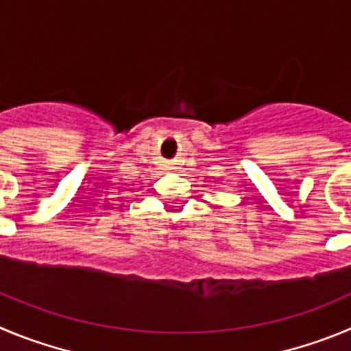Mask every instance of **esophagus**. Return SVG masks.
<instances>
[{
    "label": "esophagus",
    "instance_id": "esophagus-1",
    "mask_svg": "<svg viewBox=\"0 0 351 351\" xmlns=\"http://www.w3.org/2000/svg\"><path fill=\"white\" fill-rule=\"evenodd\" d=\"M166 169H168V171H175L176 169L175 162H168V165H166Z\"/></svg>",
    "mask_w": 351,
    "mask_h": 351
}]
</instances>
